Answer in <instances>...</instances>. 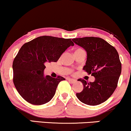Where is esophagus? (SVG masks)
Here are the masks:
<instances>
[{
    "label": "esophagus",
    "mask_w": 131,
    "mask_h": 131,
    "mask_svg": "<svg viewBox=\"0 0 131 131\" xmlns=\"http://www.w3.org/2000/svg\"><path fill=\"white\" fill-rule=\"evenodd\" d=\"M68 81L69 82H70L71 83H74L76 82V80L74 79H70V78H68Z\"/></svg>",
    "instance_id": "1"
}]
</instances>
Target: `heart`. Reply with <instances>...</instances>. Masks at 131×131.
<instances>
[{
	"label": "heart",
	"instance_id": "1",
	"mask_svg": "<svg viewBox=\"0 0 131 131\" xmlns=\"http://www.w3.org/2000/svg\"><path fill=\"white\" fill-rule=\"evenodd\" d=\"M78 50H81V49H78Z\"/></svg>",
	"mask_w": 131,
	"mask_h": 131
}]
</instances>
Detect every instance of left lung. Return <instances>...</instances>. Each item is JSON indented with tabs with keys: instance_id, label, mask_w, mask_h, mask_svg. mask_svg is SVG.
I'll use <instances>...</instances> for the list:
<instances>
[{
	"instance_id": "left-lung-1",
	"label": "left lung",
	"mask_w": 131,
	"mask_h": 131,
	"mask_svg": "<svg viewBox=\"0 0 131 131\" xmlns=\"http://www.w3.org/2000/svg\"><path fill=\"white\" fill-rule=\"evenodd\" d=\"M75 43L83 48L87 60L83 70L95 77L94 82L78 80L83 84V90L77 93L84 104L97 105L107 101L116 90L121 72L119 54L114 47L102 38L86 37L73 38Z\"/></svg>"
}]
</instances>
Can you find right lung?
Segmentation results:
<instances>
[{"mask_svg":"<svg viewBox=\"0 0 131 131\" xmlns=\"http://www.w3.org/2000/svg\"><path fill=\"white\" fill-rule=\"evenodd\" d=\"M74 43L71 38L41 36L21 47L13 62L15 86L20 96L33 105L48 102L58 84L65 78L44 76L45 64L57 62L61 54Z\"/></svg>","mask_w":131,"mask_h":131,"instance_id":"obj_1","label":"right lung"}]
</instances>
